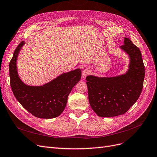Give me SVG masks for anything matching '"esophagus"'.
I'll return each mask as SVG.
<instances>
[{
    "mask_svg": "<svg viewBox=\"0 0 157 157\" xmlns=\"http://www.w3.org/2000/svg\"><path fill=\"white\" fill-rule=\"evenodd\" d=\"M90 74V71L89 69H85L84 71L82 72V78H85L86 75Z\"/></svg>",
    "mask_w": 157,
    "mask_h": 157,
    "instance_id": "obj_1",
    "label": "esophagus"
}]
</instances>
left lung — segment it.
Wrapping results in <instances>:
<instances>
[{
	"label": "left lung",
	"instance_id": "left-lung-1",
	"mask_svg": "<svg viewBox=\"0 0 157 157\" xmlns=\"http://www.w3.org/2000/svg\"><path fill=\"white\" fill-rule=\"evenodd\" d=\"M120 48L129 55V70L125 74L111 78L88 75L86 78L90 105L101 117L124 114L140 96L145 76L141 52L129 38Z\"/></svg>",
	"mask_w": 157,
	"mask_h": 157
}]
</instances>
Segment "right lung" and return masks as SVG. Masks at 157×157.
Here are the masks:
<instances>
[{"instance_id":"add662e5","label":"right lung","mask_w":157,"mask_h":157,"mask_svg":"<svg viewBox=\"0 0 157 157\" xmlns=\"http://www.w3.org/2000/svg\"><path fill=\"white\" fill-rule=\"evenodd\" d=\"M22 41L16 48L9 65L10 85L16 99L34 117L50 119L59 116L65 109L68 96L79 82V68L59 75L43 86H29L23 83L17 71V58L25 44Z\"/></svg>"}]
</instances>
